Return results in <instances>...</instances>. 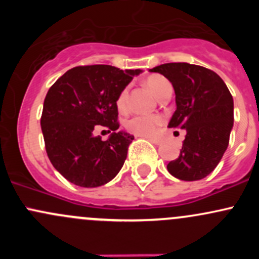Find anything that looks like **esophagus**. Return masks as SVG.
I'll return each instance as SVG.
<instances>
[{"label": "esophagus", "mask_w": 259, "mask_h": 259, "mask_svg": "<svg viewBox=\"0 0 259 259\" xmlns=\"http://www.w3.org/2000/svg\"><path fill=\"white\" fill-rule=\"evenodd\" d=\"M146 139H148L149 142H151L153 144H155V145H159L161 143V140L159 139V138H146Z\"/></svg>", "instance_id": "34e87169"}]
</instances>
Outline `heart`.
I'll return each instance as SVG.
<instances>
[{
	"mask_svg": "<svg viewBox=\"0 0 259 259\" xmlns=\"http://www.w3.org/2000/svg\"><path fill=\"white\" fill-rule=\"evenodd\" d=\"M145 85L154 96L158 98L159 94L166 88L170 86L169 81L165 77L160 76V75H153V76L148 77L145 80ZM116 106L119 110L124 111L127 106V89H124L121 93L119 94L116 100ZM161 120L160 116L158 115H134V116L129 117L125 121V127L129 130L130 133L137 135H142V137H150V135L155 134L156 130L160 127Z\"/></svg>",
	"mask_w": 259,
	"mask_h": 259,
	"instance_id": "1",
	"label": "heart"
}]
</instances>
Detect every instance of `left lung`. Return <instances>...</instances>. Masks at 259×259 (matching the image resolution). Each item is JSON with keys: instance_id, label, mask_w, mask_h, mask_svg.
Listing matches in <instances>:
<instances>
[{"instance_id": "8db88e82", "label": "left lung", "mask_w": 259, "mask_h": 259, "mask_svg": "<svg viewBox=\"0 0 259 259\" xmlns=\"http://www.w3.org/2000/svg\"><path fill=\"white\" fill-rule=\"evenodd\" d=\"M150 72H158L171 82L177 110L168 127L187 132L182 150L166 165L180 180H199L209 176L228 148L233 127V98L219 75L187 62L163 64Z\"/></svg>"}]
</instances>
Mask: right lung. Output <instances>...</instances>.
I'll use <instances>...</instances> for the list:
<instances>
[{
  "label": "right lung",
  "mask_w": 259,
  "mask_h": 259,
  "mask_svg": "<svg viewBox=\"0 0 259 259\" xmlns=\"http://www.w3.org/2000/svg\"><path fill=\"white\" fill-rule=\"evenodd\" d=\"M142 70L110 65L77 66L50 88L41 129L54 168L70 183L96 188L116 177L134 137L117 132L116 100ZM98 124L113 131L108 141L93 135Z\"/></svg>",
  "instance_id": "right-lung-1"
}]
</instances>
